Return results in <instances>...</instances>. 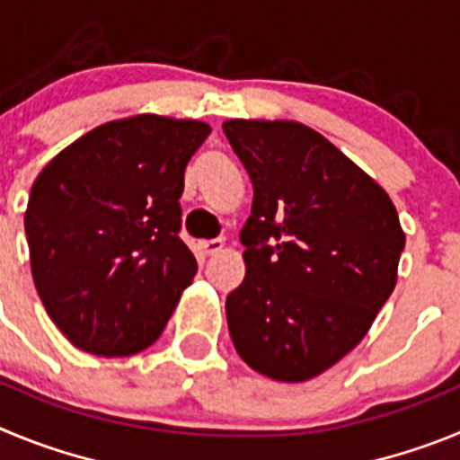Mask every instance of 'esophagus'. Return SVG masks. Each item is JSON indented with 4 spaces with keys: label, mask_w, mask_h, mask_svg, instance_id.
Instances as JSON below:
<instances>
[{
    "label": "esophagus",
    "mask_w": 460,
    "mask_h": 460,
    "mask_svg": "<svg viewBox=\"0 0 460 460\" xmlns=\"http://www.w3.org/2000/svg\"><path fill=\"white\" fill-rule=\"evenodd\" d=\"M198 249L205 255H217L218 251H223V239H202L198 242Z\"/></svg>",
    "instance_id": "34e87169"
}]
</instances>
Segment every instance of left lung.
Segmentation results:
<instances>
[{
    "label": "left lung",
    "mask_w": 460,
    "mask_h": 460,
    "mask_svg": "<svg viewBox=\"0 0 460 460\" xmlns=\"http://www.w3.org/2000/svg\"><path fill=\"white\" fill-rule=\"evenodd\" d=\"M223 133L253 184L246 276L226 302L234 350L271 380H311L359 345L396 286V207L299 121L227 119Z\"/></svg>",
    "instance_id": "1"
}]
</instances>
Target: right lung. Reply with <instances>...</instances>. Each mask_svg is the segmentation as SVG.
<instances>
[{
  "instance_id": "1",
  "label": "right lung",
  "mask_w": 460,
  "mask_h": 460,
  "mask_svg": "<svg viewBox=\"0 0 460 460\" xmlns=\"http://www.w3.org/2000/svg\"><path fill=\"white\" fill-rule=\"evenodd\" d=\"M209 124L108 121L40 170L24 211L34 286L52 323L99 357L161 336L198 262L180 239L184 170Z\"/></svg>"
}]
</instances>
